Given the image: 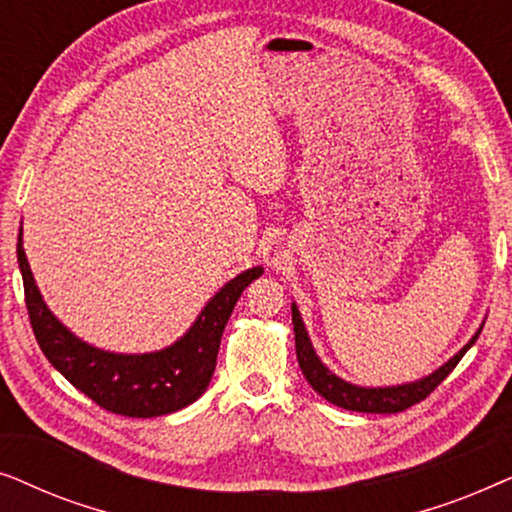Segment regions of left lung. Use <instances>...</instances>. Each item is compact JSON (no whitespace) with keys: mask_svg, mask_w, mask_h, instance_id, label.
Listing matches in <instances>:
<instances>
[{"mask_svg":"<svg viewBox=\"0 0 512 512\" xmlns=\"http://www.w3.org/2000/svg\"><path fill=\"white\" fill-rule=\"evenodd\" d=\"M293 312V333H296V356H298V366L303 370L305 380L312 384V389L317 391L319 396H324L328 403L338 405V408L345 410H354V412H375V415H391V412H403L412 408V405L424 401L426 396L431 394L433 389L438 387L440 382L445 380L447 375L457 368V363L461 361L475 340H478L480 331L473 335V340L461 349L457 356H452L450 361L445 363L443 368H438L436 373L424 377L419 382H410V384H401V387H382V389H366V387H354L340 377H335L331 370H328L324 363L319 361V356L314 354L312 342L307 338V331L303 326V319L296 310V305L291 307Z\"/></svg>","mask_w":512,"mask_h":512,"instance_id":"obj_1","label":"left lung"}]
</instances>
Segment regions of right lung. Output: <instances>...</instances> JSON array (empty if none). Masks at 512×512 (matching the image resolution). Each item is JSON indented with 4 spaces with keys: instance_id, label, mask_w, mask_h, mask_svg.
<instances>
[{
    "instance_id": "1",
    "label": "right lung",
    "mask_w": 512,
    "mask_h": 512,
    "mask_svg": "<svg viewBox=\"0 0 512 512\" xmlns=\"http://www.w3.org/2000/svg\"><path fill=\"white\" fill-rule=\"evenodd\" d=\"M18 265L34 338L46 359L100 408L142 419L170 415L202 396L214 375L223 328L233 314L237 298L263 272V268H251L230 279L209 300L191 331L172 347L163 352L128 356L86 345L53 317L34 284L23 237H18Z\"/></svg>"
}]
</instances>
